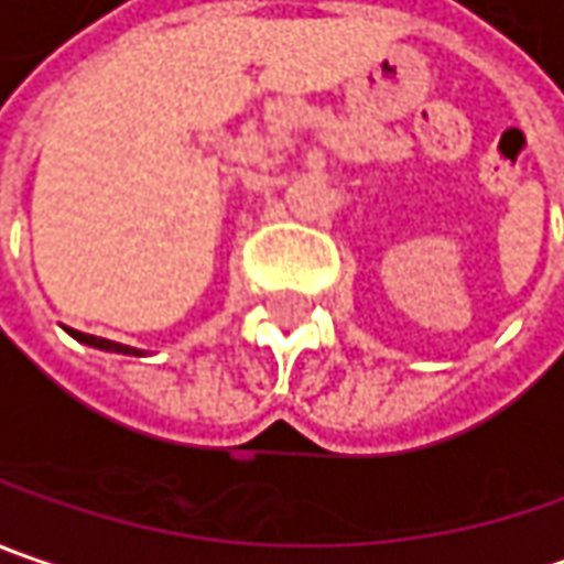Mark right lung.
Segmentation results:
<instances>
[{
  "mask_svg": "<svg viewBox=\"0 0 564 564\" xmlns=\"http://www.w3.org/2000/svg\"><path fill=\"white\" fill-rule=\"evenodd\" d=\"M75 340L82 344H90V347H100V350H112V354H132L138 356L135 347H126V344H116V340H107V337H94V334H82V330H72Z\"/></svg>",
  "mask_w": 564,
  "mask_h": 564,
  "instance_id": "add662e5",
  "label": "right lung"
}]
</instances>
